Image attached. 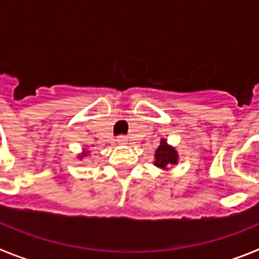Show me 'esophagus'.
Listing matches in <instances>:
<instances>
[{
	"label": "esophagus",
	"mask_w": 259,
	"mask_h": 259,
	"mask_svg": "<svg viewBox=\"0 0 259 259\" xmlns=\"http://www.w3.org/2000/svg\"><path fill=\"white\" fill-rule=\"evenodd\" d=\"M116 143H118V145H125V144L128 143L127 137H125V136H119L118 139H116Z\"/></svg>",
	"instance_id": "34e87169"
}]
</instances>
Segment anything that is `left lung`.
<instances>
[{"mask_svg":"<svg viewBox=\"0 0 259 259\" xmlns=\"http://www.w3.org/2000/svg\"><path fill=\"white\" fill-rule=\"evenodd\" d=\"M178 162H179V154H178L175 146L167 144L166 139H161V144L155 150L153 164L158 168L166 171L168 170L170 166L178 164Z\"/></svg>","mask_w":259,"mask_h":259,"instance_id":"8db88e82","label":"left lung"}]
</instances>
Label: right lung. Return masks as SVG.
<instances>
[{"label":"right lung","mask_w":259,"mask_h":259,"mask_svg":"<svg viewBox=\"0 0 259 259\" xmlns=\"http://www.w3.org/2000/svg\"><path fill=\"white\" fill-rule=\"evenodd\" d=\"M88 150L87 149H83V152L81 153H79V154H77V158H79L80 161H81V159H83V158H85V157H88Z\"/></svg>","instance_id":"add662e5"}]
</instances>
